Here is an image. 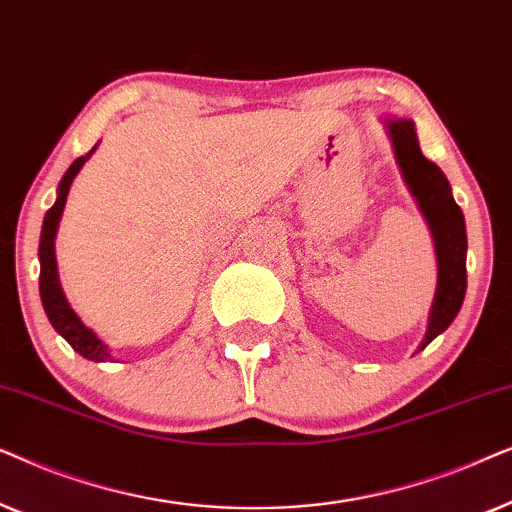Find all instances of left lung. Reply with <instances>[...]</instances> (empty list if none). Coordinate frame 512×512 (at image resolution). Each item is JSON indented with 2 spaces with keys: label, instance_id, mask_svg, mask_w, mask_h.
Returning a JSON list of instances; mask_svg holds the SVG:
<instances>
[{
  "label": "left lung",
  "instance_id": "left-lung-1",
  "mask_svg": "<svg viewBox=\"0 0 512 512\" xmlns=\"http://www.w3.org/2000/svg\"><path fill=\"white\" fill-rule=\"evenodd\" d=\"M387 130L405 184L415 195L429 223L438 258V286L429 312V326L417 352L438 338L452 324L466 296V223L452 198L450 181L443 170L419 149L415 125L408 118H387Z\"/></svg>",
  "mask_w": 512,
  "mask_h": 512
}]
</instances>
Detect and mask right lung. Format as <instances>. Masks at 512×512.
Returning <instances> with one entry per match:
<instances>
[{
    "mask_svg": "<svg viewBox=\"0 0 512 512\" xmlns=\"http://www.w3.org/2000/svg\"><path fill=\"white\" fill-rule=\"evenodd\" d=\"M95 149L97 146H93L86 156L76 158L74 163L69 165V170L65 172V177H62L58 186V200H55V205L48 209L44 216V228H41V242H39V263H41L39 293H41V305H44L46 310V317L53 324L55 331H58L62 338L72 345L74 352H79L83 359L100 363V361L111 359L109 349L79 317H76L72 307H69L58 279V263H55V233H58V223H60L62 209H65L69 186H72L74 177L79 174L83 163L93 156Z\"/></svg>",
    "mask_w": 512,
    "mask_h": 512,
    "instance_id": "right-lung-1",
    "label": "right lung"
}]
</instances>
